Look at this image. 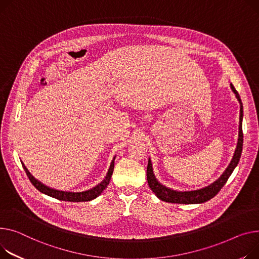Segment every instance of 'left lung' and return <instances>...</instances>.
Masks as SVG:
<instances>
[{
	"label": "left lung",
	"instance_id": "left-lung-1",
	"mask_svg": "<svg viewBox=\"0 0 259 259\" xmlns=\"http://www.w3.org/2000/svg\"><path fill=\"white\" fill-rule=\"evenodd\" d=\"M231 89L233 93L235 94L237 100L239 101L240 104V113H239V133H238V142H237V147L235 149V153L233 155V158L226 168V170L224 171L223 175L215 180L213 183L210 185L203 187L201 189H197V191H191V192H177L173 191V189H169L162 184H160L156 178H155L153 174V169H152V163L151 160L149 159L148 162V167H147V180L150 188L152 189V192L157 196L160 200L168 203H179V204H198V203H204L206 201H208L212 199L214 196L218 195V193L221 191V188L225 185L227 182L228 178L232 174L233 169L237 165L240 155H242L243 151V140H244V135H243V127H242V122H243V104H242V100H240L238 93L234 89V86L232 84Z\"/></svg>",
	"mask_w": 259,
	"mask_h": 259
}]
</instances>
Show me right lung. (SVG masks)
<instances>
[{
    "label": "right lung",
    "mask_w": 259,
    "mask_h": 259,
    "mask_svg": "<svg viewBox=\"0 0 259 259\" xmlns=\"http://www.w3.org/2000/svg\"><path fill=\"white\" fill-rule=\"evenodd\" d=\"M115 158V157H114ZM114 158L110 164V167L108 169V173L105 177V179L103 180L100 184H98L97 186L93 187L92 189H89L86 192H82V193H70V192H62V191H56V189L50 188L46 185H44L42 183H40L39 181H37L35 178H34L30 173L29 170L26 168V166L23 164V167L26 171V174L30 180V182L36 187V189L45 195H48L50 197H53L55 199L61 200V201H70V202H85V201H91L95 198H97L99 195H101V193L104 191V189L107 187V185L109 184V181L111 179L112 173H113V168H114Z\"/></svg>",
    "instance_id": "right-lung-1"
}]
</instances>
